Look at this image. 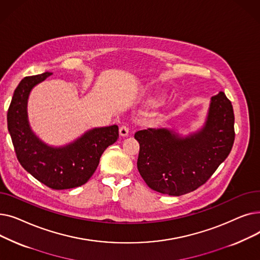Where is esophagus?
<instances>
[{
	"mask_svg": "<svg viewBox=\"0 0 260 260\" xmlns=\"http://www.w3.org/2000/svg\"><path fill=\"white\" fill-rule=\"evenodd\" d=\"M128 133H129V128L126 125H122L119 129V134H120V136H122V137H126Z\"/></svg>",
	"mask_w": 260,
	"mask_h": 260,
	"instance_id": "esophagus-1",
	"label": "esophagus"
}]
</instances>
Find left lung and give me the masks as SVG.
I'll list each match as a JSON object with an SVG mask.
<instances>
[{"label":"left lung","instance_id":"8db88e82","mask_svg":"<svg viewBox=\"0 0 260 260\" xmlns=\"http://www.w3.org/2000/svg\"><path fill=\"white\" fill-rule=\"evenodd\" d=\"M140 144L138 171L156 192L180 196L206 183L229 156L235 140L234 112L220 91L212 97L206 125L180 137L166 128L135 134Z\"/></svg>","mask_w":260,"mask_h":260}]
</instances>
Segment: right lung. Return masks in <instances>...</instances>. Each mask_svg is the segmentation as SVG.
I'll return each mask as SVG.
<instances>
[{
  "label": "right lung",
  "mask_w": 260,
  "mask_h": 260,
  "mask_svg": "<svg viewBox=\"0 0 260 260\" xmlns=\"http://www.w3.org/2000/svg\"><path fill=\"white\" fill-rule=\"evenodd\" d=\"M51 73L25 77L13 92L7 112V125L20 165L52 189L83 185L97 169L107 146L119 138L117 125L93 128L74 143L50 147L31 132L27 120V99L31 88Z\"/></svg>",
  "instance_id": "1"
}]
</instances>
